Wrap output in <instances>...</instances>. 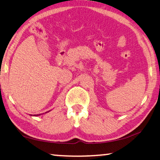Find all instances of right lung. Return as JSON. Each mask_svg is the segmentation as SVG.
Here are the masks:
<instances>
[{
	"label": "right lung",
	"instance_id": "obj_1",
	"mask_svg": "<svg viewBox=\"0 0 160 160\" xmlns=\"http://www.w3.org/2000/svg\"><path fill=\"white\" fill-rule=\"evenodd\" d=\"M31 116H32V115H31ZM34 116H39V115H38V114H36V115H34Z\"/></svg>",
	"mask_w": 160,
	"mask_h": 160
}]
</instances>
